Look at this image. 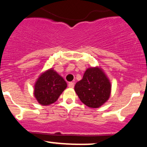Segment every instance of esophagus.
<instances>
[{
  "instance_id": "34e87169",
  "label": "esophagus",
  "mask_w": 147,
  "mask_h": 147,
  "mask_svg": "<svg viewBox=\"0 0 147 147\" xmlns=\"http://www.w3.org/2000/svg\"><path fill=\"white\" fill-rule=\"evenodd\" d=\"M74 86H75V84H74L73 82H69L68 84L69 88H74Z\"/></svg>"
}]
</instances>
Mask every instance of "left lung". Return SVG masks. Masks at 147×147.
Returning <instances> with one entry per match:
<instances>
[{"label": "left lung", "mask_w": 147, "mask_h": 147, "mask_svg": "<svg viewBox=\"0 0 147 147\" xmlns=\"http://www.w3.org/2000/svg\"><path fill=\"white\" fill-rule=\"evenodd\" d=\"M111 83L102 69L89 67L82 80L77 82L75 91L80 100L88 107L98 108L108 100Z\"/></svg>", "instance_id": "left-lung-1"}]
</instances>
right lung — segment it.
Listing matches in <instances>:
<instances>
[{"label": "right lung", "mask_w": 147, "mask_h": 147, "mask_svg": "<svg viewBox=\"0 0 147 147\" xmlns=\"http://www.w3.org/2000/svg\"><path fill=\"white\" fill-rule=\"evenodd\" d=\"M34 96L42 105L55 102L67 87V83L52 68L41 74L35 84Z\"/></svg>", "instance_id": "right-lung-1"}]
</instances>
